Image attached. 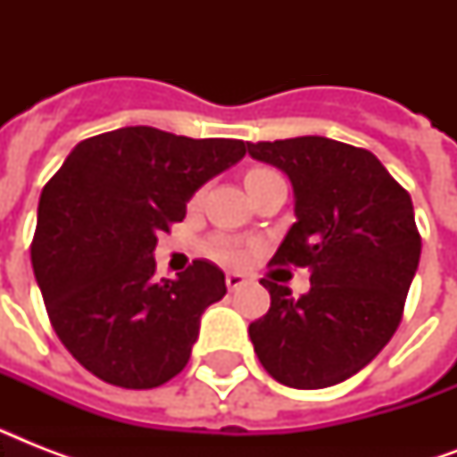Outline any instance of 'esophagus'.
Returning <instances> with one entry per match:
<instances>
[{
	"mask_svg": "<svg viewBox=\"0 0 457 457\" xmlns=\"http://www.w3.org/2000/svg\"><path fill=\"white\" fill-rule=\"evenodd\" d=\"M225 285H228L229 292H235V289H242L246 285V278H244L242 272H228V278H225Z\"/></svg>",
	"mask_w": 457,
	"mask_h": 457,
	"instance_id": "obj_1",
	"label": "esophagus"
}]
</instances>
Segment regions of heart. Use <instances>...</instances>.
Here are the masks:
<instances>
[{"label":"heart","instance_id":"1","mask_svg":"<svg viewBox=\"0 0 457 457\" xmlns=\"http://www.w3.org/2000/svg\"><path fill=\"white\" fill-rule=\"evenodd\" d=\"M268 172L272 170H265V168H258V170H251L249 175H246V179H253V178H261V175H268ZM213 253L218 258H222V261H237L239 258V251L232 246V244L228 242H218L213 244Z\"/></svg>","mask_w":457,"mask_h":457}]
</instances>
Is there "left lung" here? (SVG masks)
<instances>
[{"label": "left lung", "instance_id": "8db88e82", "mask_svg": "<svg viewBox=\"0 0 457 457\" xmlns=\"http://www.w3.org/2000/svg\"><path fill=\"white\" fill-rule=\"evenodd\" d=\"M285 172L294 222L270 263L311 270L292 296L270 279V311L251 322L258 361L292 389H325L361 372L396 332L420 263L411 194L375 154L327 137L246 145Z\"/></svg>", "mask_w": 457, "mask_h": 457}]
</instances>
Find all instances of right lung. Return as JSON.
<instances>
[{
	"label": "right lung",
	"instance_id": "1",
	"mask_svg": "<svg viewBox=\"0 0 457 457\" xmlns=\"http://www.w3.org/2000/svg\"><path fill=\"white\" fill-rule=\"evenodd\" d=\"M246 154L242 139H192L135 125L89 137L42 189L32 270L61 344L123 389L182 372L201 315L228 294L218 265L156 279L158 235L208 179Z\"/></svg>",
	"mask_w": 457,
	"mask_h": 457
}]
</instances>
